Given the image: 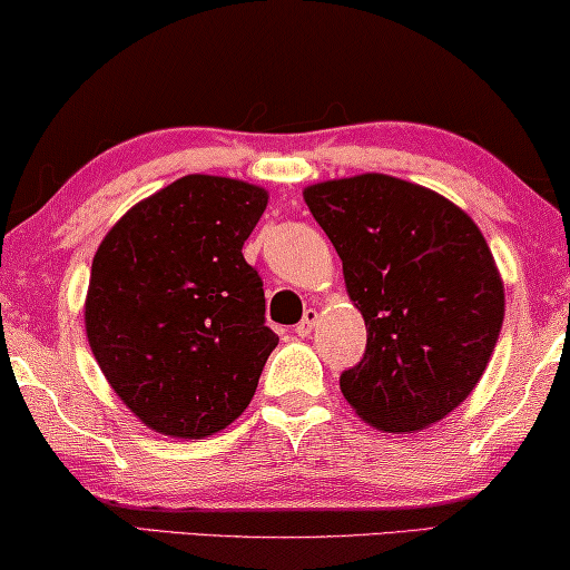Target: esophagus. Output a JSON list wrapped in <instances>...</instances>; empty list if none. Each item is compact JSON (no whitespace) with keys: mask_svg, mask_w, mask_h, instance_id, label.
Returning <instances> with one entry per match:
<instances>
[{"mask_svg":"<svg viewBox=\"0 0 570 570\" xmlns=\"http://www.w3.org/2000/svg\"><path fill=\"white\" fill-rule=\"evenodd\" d=\"M317 320H320V314H317V309H307L304 312V320L299 322V325L294 327V333L299 335V337H307L312 330H314V325H317Z\"/></svg>","mask_w":570,"mask_h":570,"instance_id":"obj_1","label":"esophagus"}]
</instances>
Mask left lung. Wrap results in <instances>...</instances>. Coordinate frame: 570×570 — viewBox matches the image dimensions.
<instances>
[{
  "mask_svg": "<svg viewBox=\"0 0 570 570\" xmlns=\"http://www.w3.org/2000/svg\"><path fill=\"white\" fill-rule=\"evenodd\" d=\"M304 202L368 333L340 392L381 432L440 422L481 381L504 322V282L479 225L443 194L386 174L312 184Z\"/></svg>",
  "mask_w": 570,
  "mask_h": 570,
  "instance_id": "1",
  "label": "left lung"
}]
</instances>
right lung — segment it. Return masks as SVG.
Segmentation results:
<instances>
[{"mask_svg":"<svg viewBox=\"0 0 570 570\" xmlns=\"http://www.w3.org/2000/svg\"><path fill=\"white\" fill-rule=\"evenodd\" d=\"M263 186L189 174L125 212L91 261L83 325L101 373L146 428L202 440L250 404L278 345L243 245Z\"/></svg>","mask_w":570,"mask_h":570,"instance_id":"1","label":"right lung"}]
</instances>
